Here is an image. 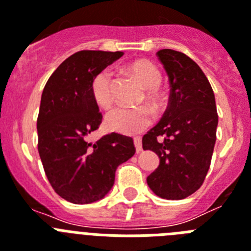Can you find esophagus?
Returning <instances> with one entry per match:
<instances>
[{
    "mask_svg": "<svg viewBox=\"0 0 251 251\" xmlns=\"http://www.w3.org/2000/svg\"><path fill=\"white\" fill-rule=\"evenodd\" d=\"M134 146H136L137 152H141V151H142V142H141V138H139V137H136V138H134Z\"/></svg>",
    "mask_w": 251,
    "mask_h": 251,
    "instance_id": "34e87169",
    "label": "esophagus"
}]
</instances>
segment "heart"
<instances>
[{"instance_id": "heart-1", "label": "heart", "mask_w": 251, "mask_h": 251, "mask_svg": "<svg viewBox=\"0 0 251 251\" xmlns=\"http://www.w3.org/2000/svg\"><path fill=\"white\" fill-rule=\"evenodd\" d=\"M128 70L136 76L142 85L147 88V98L156 101L158 99L157 86L162 81L159 69L148 60H136L128 65ZM113 73L110 69H101L92 80L93 99L100 108H108L113 101ZM153 122L152 110L146 105L136 108L115 106L105 114L104 123L106 129L121 134H138L147 129Z\"/></svg>"}]
</instances>
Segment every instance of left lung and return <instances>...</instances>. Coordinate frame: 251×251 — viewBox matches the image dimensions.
I'll return each mask as SVG.
<instances>
[{"label":"left lung","instance_id":"left-lung-1","mask_svg":"<svg viewBox=\"0 0 251 251\" xmlns=\"http://www.w3.org/2000/svg\"><path fill=\"white\" fill-rule=\"evenodd\" d=\"M170 80V99L157 126L143 136V150L159 157L147 177L157 196L182 200L205 181L216 142L219 117L212 88L201 68L183 52H157Z\"/></svg>","mask_w":251,"mask_h":251}]
</instances>
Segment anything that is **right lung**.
Here are the masks:
<instances>
[{
  "instance_id": "1",
  "label": "right lung",
  "mask_w": 251,
  "mask_h": 251,
  "mask_svg": "<svg viewBox=\"0 0 251 251\" xmlns=\"http://www.w3.org/2000/svg\"><path fill=\"white\" fill-rule=\"evenodd\" d=\"M122 55L77 51L57 66L44 88L37 148L49 182L69 202L84 205L103 199L114 185L117 167L136 153L133 139L118 133L88 142L103 118L93 99V77Z\"/></svg>"
}]
</instances>
